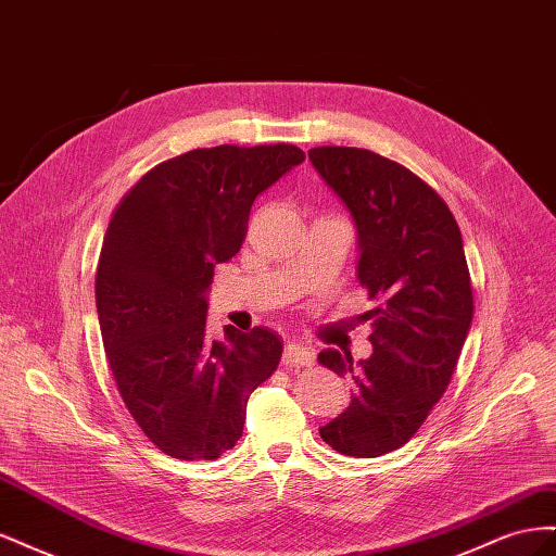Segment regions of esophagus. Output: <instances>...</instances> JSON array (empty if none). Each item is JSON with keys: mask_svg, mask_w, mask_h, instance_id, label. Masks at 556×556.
Returning a JSON list of instances; mask_svg holds the SVG:
<instances>
[{"mask_svg": "<svg viewBox=\"0 0 556 556\" xmlns=\"http://www.w3.org/2000/svg\"><path fill=\"white\" fill-rule=\"evenodd\" d=\"M313 352L308 350V348H304V345H288L285 348V355H282V366L285 368H301V366H311L313 364Z\"/></svg>", "mask_w": 556, "mask_h": 556, "instance_id": "1", "label": "esophagus"}]
</instances>
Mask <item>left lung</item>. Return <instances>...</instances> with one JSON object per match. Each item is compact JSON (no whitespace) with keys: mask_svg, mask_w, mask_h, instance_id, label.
<instances>
[{"mask_svg":"<svg viewBox=\"0 0 556 556\" xmlns=\"http://www.w3.org/2000/svg\"><path fill=\"white\" fill-rule=\"evenodd\" d=\"M311 164L357 229V278L376 308L371 357L325 348L317 359L355 380L350 406L319 435L371 459L406 445L450 384L473 319L462 231L445 201L406 166L364 148L323 146Z\"/></svg>","mask_w":556,"mask_h":556,"instance_id":"obj_1","label":"left lung"}]
</instances>
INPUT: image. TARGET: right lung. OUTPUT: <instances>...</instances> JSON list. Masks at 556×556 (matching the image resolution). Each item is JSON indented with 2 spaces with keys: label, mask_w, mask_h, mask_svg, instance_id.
Listing matches in <instances>:
<instances>
[{
  "label": "right lung",
  "mask_w": 556,
  "mask_h": 556,
  "mask_svg": "<svg viewBox=\"0 0 556 556\" xmlns=\"http://www.w3.org/2000/svg\"><path fill=\"white\" fill-rule=\"evenodd\" d=\"M306 160L290 143L190 150L117 206L97 266V315L117 390L164 454L217 459L243 433L250 394L276 371L280 336L206 333L215 264L241 250L252 201Z\"/></svg>",
  "instance_id": "add662e5"
}]
</instances>
